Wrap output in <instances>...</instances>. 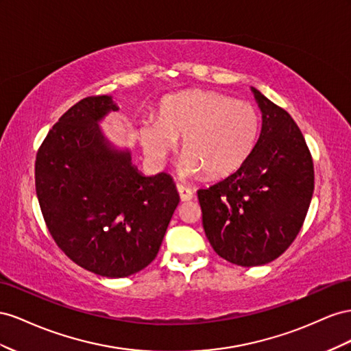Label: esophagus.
<instances>
[{
  "label": "esophagus",
  "instance_id": "34e87169",
  "mask_svg": "<svg viewBox=\"0 0 351 351\" xmlns=\"http://www.w3.org/2000/svg\"><path fill=\"white\" fill-rule=\"evenodd\" d=\"M176 188H178L179 197H181L182 202H189V199H193V198H194L193 189H189L188 186H184V185H181V184H178V185H176Z\"/></svg>",
  "mask_w": 351,
  "mask_h": 351
}]
</instances>
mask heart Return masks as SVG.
I'll return each mask as SVG.
<instances>
[{"label": "heart", "instance_id": "b5f03b06", "mask_svg": "<svg viewBox=\"0 0 351 351\" xmlns=\"http://www.w3.org/2000/svg\"><path fill=\"white\" fill-rule=\"evenodd\" d=\"M260 134L258 110L248 101L194 89L165 98L158 117L139 122L147 157L165 165L182 138L179 169L184 175L225 178L252 156Z\"/></svg>", "mask_w": 351, "mask_h": 351}]
</instances>
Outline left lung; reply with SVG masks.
<instances>
[{"label": "left lung", "instance_id": "8db88e82", "mask_svg": "<svg viewBox=\"0 0 351 351\" xmlns=\"http://www.w3.org/2000/svg\"><path fill=\"white\" fill-rule=\"evenodd\" d=\"M252 93L262 112L252 156L223 181L197 191L208 243L244 267L272 262L291 245L315 188L313 160L297 123L253 86Z\"/></svg>", "mask_w": 351, "mask_h": 351}]
</instances>
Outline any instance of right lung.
Segmentation results:
<instances>
[{
	"mask_svg": "<svg viewBox=\"0 0 351 351\" xmlns=\"http://www.w3.org/2000/svg\"><path fill=\"white\" fill-rule=\"evenodd\" d=\"M110 95L86 97L58 119L39 147L35 186L49 234L76 265L126 278L156 258L179 204L170 175L144 176L98 122L117 112Z\"/></svg>",
	"mask_w": 351,
	"mask_h": 351,
	"instance_id": "add662e5",
	"label": "right lung"
}]
</instances>
